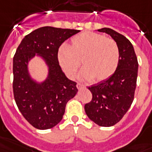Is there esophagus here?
<instances>
[{"mask_svg": "<svg viewBox=\"0 0 152 152\" xmlns=\"http://www.w3.org/2000/svg\"><path fill=\"white\" fill-rule=\"evenodd\" d=\"M76 87H77V88H78V89H80V88H84V85H82V84H80V83H77Z\"/></svg>", "mask_w": 152, "mask_h": 152, "instance_id": "obj_1", "label": "esophagus"}]
</instances>
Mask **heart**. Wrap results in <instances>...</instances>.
Wrapping results in <instances>:
<instances>
[{"mask_svg": "<svg viewBox=\"0 0 152 152\" xmlns=\"http://www.w3.org/2000/svg\"><path fill=\"white\" fill-rule=\"evenodd\" d=\"M57 58L68 78L75 77L81 60L84 68L80 73V78L99 82L109 79L116 72L120 51L113 39L86 31L74 36L71 39L70 47L61 46Z\"/></svg>", "mask_w": 152, "mask_h": 152, "instance_id": "1", "label": "heart"}]
</instances>
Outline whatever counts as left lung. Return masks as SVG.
<instances>
[{"mask_svg": "<svg viewBox=\"0 0 152 152\" xmlns=\"http://www.w3.org/2000/svg\"><path fill=\"white\" fill-rule=\"evenodd\" d=\"M97 30L110 34L116 42L120 61L111 77L88 87L93 98L85 104V110L93 122L108 127L118 123L133 102L139 64L133 45L125 36L110 28Z\"/></svg>", "mask_w": 152, "mask_h": 152, "instance_id": "1", "label": "left lung"}]
</instances>
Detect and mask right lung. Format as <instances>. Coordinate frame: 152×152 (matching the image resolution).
Here are the masks:
<instances>
[{
	"label": "right lung",
	"instance_id": "obj_1",
	"mask_svg": "<svg viewBox=\"0 0 152 152\" xmlns=\"http://www.w3.org/2000/svg\"><path fill=\"white\" fill-rule=\"evenodd\" d=\"M80 30L43 26L25 36L13 57V95L18 110L30 125L39 130L54 127L63 118L67 102L77 93L76 82L67 79L59 66V47ZM36 53L48 67L44 82L34 81L28 63Z\"/></svg>",
	"mask_w": 152,
	"mask_h": 152
}]
</instances>
